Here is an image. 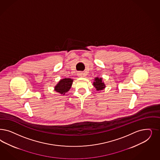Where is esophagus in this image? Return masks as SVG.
<instances>
[{
	"label": "esophagus",
	"instance_id": "esophagus-1",
	"mask_svg": "<svg viewBox=\"0 0 160 160\" xmlns=\"http://www.w3.org/2000/svg\"><path fill=\"white\" fill-rule=\"evenodd\" d=\"M79 75H82V73H79ZM82 77V76H81Z\"/></svg>",
	"mask_w": 160,
	"mask_h": 160
}]
</instances>
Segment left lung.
<instances>
[{
    "label": "left lung",
    "instance_id": "8db88e82",
    "mask_svg": "<svg viewBox=\"0 0 160 160\" xmlns=\"http://www.w3.org/2000/svg\"><path fill=\"white\" fill-rule=\"evenodd\" d=\"M93 85L97 89V91H101L105 88V85L102 81V79L101 78H95L94 82H93Z\"/></svg>",
    "mask_w": 160,
    "mask_h": 160
}]
</instances>
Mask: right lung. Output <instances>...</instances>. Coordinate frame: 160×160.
Instances as JSON below:
<instances>
[{"mask_svg": "<svg viewBox=\"0 0 160 160\" xmlns=\"http://www.w3.org/2000/svg\"><path fill=\"white\" fill-rule=\"evenodd\" d=\"M73 79L71 78H64L61 79L55 87V91L60 94L64 95L71 88Z\"/></svg>", "mask_w": 160, "mask_h": 160, "instance_id": "add662e5", "label": "right lung"}]
</instances>
